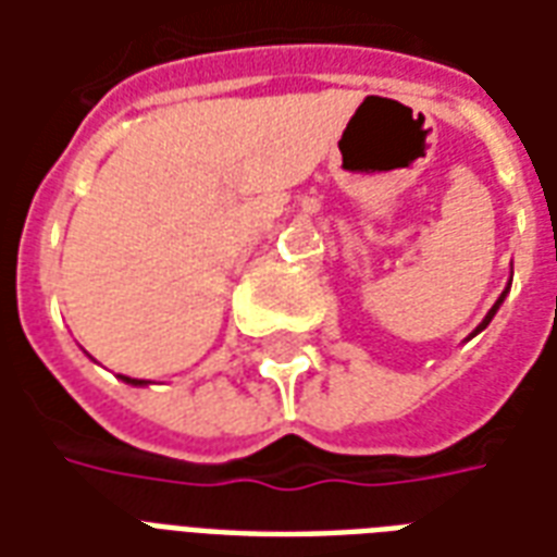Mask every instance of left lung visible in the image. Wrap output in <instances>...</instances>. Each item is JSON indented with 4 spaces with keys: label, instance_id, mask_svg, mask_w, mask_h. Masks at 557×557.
<instances>
[{
    "label": "left lung",
    "instance_id": "obj_1",
    "mask_svg": "<svg viewBox=\"0 0 557 557\" xmlns=\"http://www.w3.org/2000/svg\"><path fill=\"white\" fill-rule=\"evenodd\" d=\"M510 280H513V262H510ZM507 292H510V283H507V289L502 292V298H498V301L492 304V310H490V313L483 315V322H480V325H478V331H474V334H480V331H483V327L490 325V322H492V315L498 313V307H502V304H504V298H507ZM474 334H471V337H474Z\"/></svg>",
    "mask_w": 557,
    "mask_h": 557
}]
</instances>
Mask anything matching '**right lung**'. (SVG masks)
Returning a JSON list of instances; mask_svg holds the SVG:
<instances>
[{"label":"right lung","instance_id":"add662e5","mask_svg":"<svg viewBox=\"0 0 557 557\" xmlns=\"http://www.w3.org/2000/svg\"><path fill=\"white\" fill-rule=\"evenodd\" d=\"M119 379H122L125 385H134V387H146L148 385L146 379H131V375H119Z\"/></svg>","mask_w":557,"mask_h":557}]
</instances>
